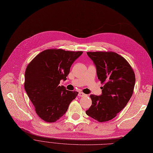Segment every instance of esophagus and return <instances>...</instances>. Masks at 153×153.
<instances>
[{"label": "esophagus", "mask_w": 153, "mask_h": 153, "mask_svg": "<svg viewBox=\"0 0 153 153\" xmlns=\"http://www.w3.org/2000/svg\"><path fill=\"white\" fill-rule=\"evenodd\" d=\"M78 96L79 97H83L86 96V94H85V93H82V92H79V93H78Z\"/></svg>", "instance_id": "1"}]
</instances>
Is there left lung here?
Wrapping results in <instances>:
<instances>
[{
  "label": "left lung",
  "instance_id": "1",
  "mask_svg": "<svg viewBox=\"0 0 153 153\" xmlns=\"http://www.w3.org/2000/svg\"><path fill=\"white\" fill-rule=\"evenodd\" d=\"M87 55L97 68L101 84L100 96L91 94V106L86 113L99 122L114 118L124 108L133 93L135 74L123 56L113 52H90Z\"/></svg>",
  "mask_w": 153,
  "mask_h": 153
}]
</instances>
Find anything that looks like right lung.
Returning a JSON list of instances; mask_svg holds the SVG:
<instances>
[{"mask_svg": "<svg viewBox=\"0 0 153 153\" xmlns=\"http://www.w3.org/2000/svg\"><path fill=\"white\" fill-rule=\"evenodd\" d=\"M82 53L81 51L48 49L27 65L25 90L42 120L48 123L59 120L76 97L77 91L67 90L59 84L62 79L66 80L71 65Z\"/></svg>", "mask_w": 153, "mask_h": 153, "instance_id": "add662e5", "label": "right lung"}]
</instances>
